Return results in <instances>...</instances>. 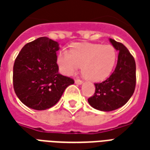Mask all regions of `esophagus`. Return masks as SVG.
<instances>
[{"label": "esophagus", "instance_id": "obj_1", "mask_svg": "<svg viewBox=\"0 0 150 150\" xmlns=\"http://www.w3.org/2000/svg\"><path fill=\"white\" fill-rule=\"evenodd\" d=\"M75 84H77V85H82V81H81V80H79V79H77V80H75Z\"/></svg>", "mask_w": 150, "mask_h": 150}]
</instances>
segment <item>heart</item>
Masks as SVG:
<instances>
[{
    "mask_svg": "<svg viewBox=\"0 0 150 150\" xmlns=\"http://www.w3.org/2000/svg\"><path fill=\"white\" fill-rule=\"evenodd\" d=\"M117 61V52L111 45L100 43H75L70 52L62 50L57 57L61 72L71 75L82 66L83 75L92 82L106 79Z\"/></svg>",
    "mask_w": 150,
    "mask_h": 150,
    "instance_id": "1",
    "label": "heart"
}]
</instances>
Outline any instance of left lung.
Returning <instances> with one entry per match:
<instances>
[{
  "label": "left lung",
  "mask_w": 150,
  "mask_h": 150,
  "mask_svg": "<svg viewBox=\"0 0 150 150\" xmlns=\"http://www.w3.org/2000/svg\"><path fill=\"white\" fill-rule=\"evenodd\" d=\"M109 40L119 51L116 68L107 80L95 84V93L88 99L92 107L101 111H111L124 106L134 93L136 82V66L132 55L122 43L113 39Z\"/></svg>",
  "instance_id": "1"
}]
</instances>
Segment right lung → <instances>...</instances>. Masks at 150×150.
<instances>
[{
    "label": "right lung",
    "mask_w": 150,
    "mask_h": 150,
    "mask_svg": "<svg viewBox=\"0 0 150 150\" xmlns=\"http://www.w3.org/2000/svg\"><path fill=\"white\" fill-rule=\"evenodd\" d=\"M57 42L40 37L22 47L13 67V86L18 98L36 110L49 109L74 80L59 74Z\"/></svg>",
    "instance_id": "1"
}]
</instances>
